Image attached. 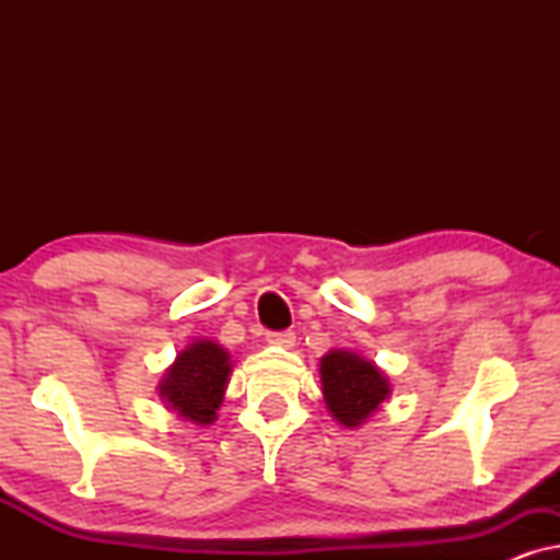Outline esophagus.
<instances>
[{
  "label": "esophagus",
  "mask_w": 560,
  "mask_h": 560,
  "mask_svg": "<svg viewBox=\"0 0 560 560\" xmlns=\"http://www.w3.org/2000/svg\"><path fill=\"white\" fill-rule=\"evenodd\" d=\"M267 343L280 349H290L295 343V334L293 331H278V334H267Z\"/></svg>",
  "instance_id": "esophagus-1"
}]
</instances>
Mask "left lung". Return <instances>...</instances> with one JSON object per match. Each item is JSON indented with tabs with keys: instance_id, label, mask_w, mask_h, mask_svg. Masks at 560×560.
I'll use <instances>...</instances> for the list:
<instances>
[{
	"instance_id": "obj_1",
	"label": "left lung",
	"mask_w": 560,
	"mask_h": 560,
	"mask_svg": "<svg viewBox=\"0 0 560 560\" xmlns=\"http://www.w3.org/2000/svg\"><path fill=\"white\" fill-rule=\"evenodd\" d=\"M320 385L331 416L341 425H362L389 397V382L370 359L334 349L320 359Z\"/></svg>"
}]
</instances>
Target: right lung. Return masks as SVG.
Instances as JSON below:
<instances>
[{
    "label": "right lung",
    "mask_w": 560,
    "mask_h": 560,
    "mask_svg": "<svg viewBox=\"0 0 560 560\" xmlns=\"http://www.w3.org/2000/svg\"><path fill=\"white\" fill-rule=\"evenodd\" d=\"M232 362L229 351L217 341L198 339L183 349L171 370L160 382V397L171 410L196 425L217 420V410L224 400V389Z\"/></svg>",
    "instance_id": "add662e5"
}]
</instances>
